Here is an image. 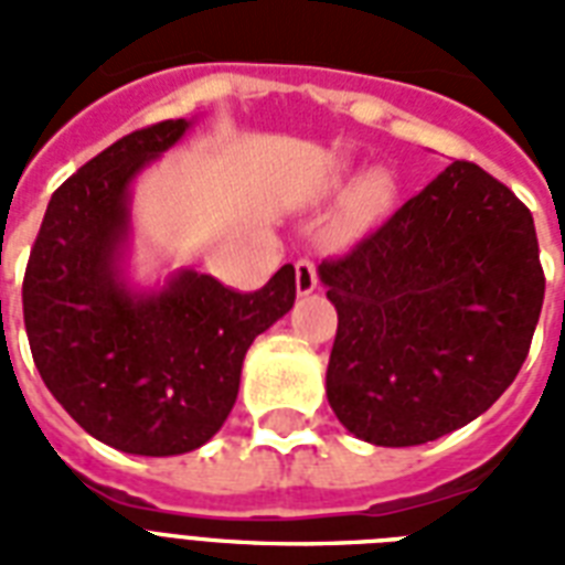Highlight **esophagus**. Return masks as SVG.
Masks as SVG:
<instances>
[{"label":"esophagus","mask_w":565,"mask_h":565,"mask_svg":"<svg viewBox=\"0 0 565 565\" xmlns=\"http://www.w3.org/2000/svg\"><path fill=\"white\" fill-rule=\"evenodd\" d=\"M296 287H299L301 296H308V292H313L319 287L317 264L310 257H299L296 260Z\"/></svg>","instance_id":"esophagus-1"}]
</instances>
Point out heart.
I'll use <instances>...</instances> for the list:
<instances>
[{
  "mask_svg": "<svg viewBox=\"0 0 565 565\" xmlns=\"http://www.w3.org/2000/svg\"><path fill=\"white\" fill-rule=\"evenodd\" d=\"M358 202H361V207H366V211H372V207H381V204L386 202V188L381 184V181H370V184H363L361 195H358Z\"/></svg>",
  "mask_w": 565,
  "mask_h": 565,
  "instance_id": "b5f03b06",
  "label": "heart"
}]
</instances>
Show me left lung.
Here are the masks:
<instances>
[{"mask_svg": "<svg viewBox=\"0 0 565 565\" xmlns=\"http://www.w3.org/2000/svg\"><path fill=\"white\" fill-rule=\"evenodd\" d=\"M337 308L328 402L354 437L422 446L513 384L543 310L534 216L455 161L349 252L319 266Z\"/></svg>", "mask_w": 565, "mask_h": 565, "instance_id": "obj_1", "label": "left lung"}]
</instances>
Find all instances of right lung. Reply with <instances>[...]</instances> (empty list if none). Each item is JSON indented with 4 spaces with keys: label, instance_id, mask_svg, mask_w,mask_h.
<instances>
[{
    "label": "right lung",
    "instance_id": "add662e5",
    "mask_svg": "<svg viewBox=\"0 0 565 565\" xmlns=\"http://www.w3.org/2000/svg\"><path fill=\"white\" fill-rule=\"evenodd\" d=\"M188 131L137 128L52 193L22 278V319L43 384L90 437L126 455L204 446L237 402L248 345L296 301L281 266L255 292L181 273L158 296L117 278L128 181Z\"/></svg>",
    "mask_w": 565,
    "mask_h": 565
}]
</instances>
